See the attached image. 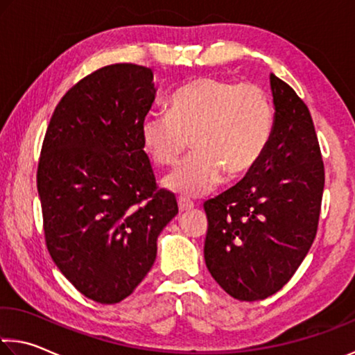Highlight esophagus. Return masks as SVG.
I'll return each mask as SVG.
<instances>
[{"instance_id":"esophagus-1","label":"esophagus","mask_w":355,"mask_h":355,"mask_svg":"<svg viewBox=\"0 0 355 355\" xmlns=\"http://www.w3.org/2000/svg\"><path fill=\"white\" fill-rule=\"evenodd\" d=\"M194 208V204L193 202H189L188 199H184V198H178V210L180 211H189V210H193Z\"/></svg>"}]
</instances>
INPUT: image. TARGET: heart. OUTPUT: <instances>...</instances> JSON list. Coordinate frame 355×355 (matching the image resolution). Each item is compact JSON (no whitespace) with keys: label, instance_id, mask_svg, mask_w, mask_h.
<instances>
[{"label":"heart","instance_id":"1","mask_svg":"<svg viewBox=\"0 0 355 355\" xmlns=\"http://www.w3.org/2000/svg\"><path fill=\"white\" fill-rule=\"evenodd\" d=\"M273 125V107L261 87L205 76L172 94L168 114L145 116L140 136L157 166H173L193 142L196 150L164 184L184 198H199L226 172L232 178L250 172L266 153Z\"/></svg>","mask_w":355,"mask_h":355}]
</instances>
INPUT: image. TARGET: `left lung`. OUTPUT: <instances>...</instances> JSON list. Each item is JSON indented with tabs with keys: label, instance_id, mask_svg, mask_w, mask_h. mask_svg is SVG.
<instances>
[{
	"label": "left lung",
	"instance_id": "1",
	"mask_svg": "<svg viewBox=\"0 0 355 355\" xmlns=\"http://www.w3.org/2000/svg\"><path fill=\"white\" fill-rule=\"evenodd\" d=\"M275 125L261 161L204 204V257L216 283L241 302L263 300L292 278L318 232L324 162L306 104L270 74Z\"/></svg>",
	"mask_w": 355,
	"mask_h": 355
}]
</instances>
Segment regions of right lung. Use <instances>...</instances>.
<instances>
[{
	"label": "right lung",
	"instance_id": "obj_1",
	"mask_svg": "<svg viewBox=\"0 0 355 355\" xmlns=\"http://www.w3.org/2000/svg\"><path fill=\"white\" fill-rule=\"evenodd\" d=\"M156 88L150 67L104 66L67 92L50 118L37 164L47 250L60 272L103 305L131 295L178 213L159 189L140 125Z\"/></svg>",
	"mask_w": 355,
	"mask_h": 355
}]
</instances>
